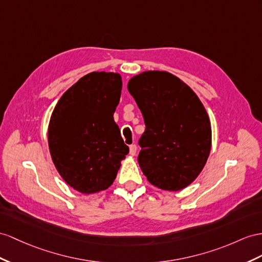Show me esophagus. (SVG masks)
Masks as SVG:
<instances>
[{"instance_id": "obj_1", "label": "esophagus", "mask_w": 262, "mask_h": 262, "mask_svg": "<svg viewBox=\"0 0 262 262\" xmlns=\"http://www.w3.org/2000/svg\"><path fill=\"white\" fill-rule=\"evenodd\" d=\"M136 152H137V147H136V145H130V146H129V154H130V155H132V156H135Z\"/></svg>"}]
</instances>
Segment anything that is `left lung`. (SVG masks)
<instances>
[{
    "instance_id": "left-lung-1",
    "label": "left lung",
    "mask_w": 262,
    "mask_h": 262,
    "mask_svg": "<svg viewBox=\"0 0 262 262\" xmlns=\"http://www.w3.org/2000/svg\"><path fill=\"white\" fill-rule=\"evenodd\" d=\"M130 95L143 114L140 169L159 189L177 191L195 180L211 149V126L203 103L182 79L146 71L129 79Z\"/></svg>"
}]
</instances>
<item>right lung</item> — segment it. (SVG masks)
I'll use <instances>...</instances> for the list:
<instances>
[{
  "instance_id": "obj_1",
  "label": "right lung",
  "mask_w": 262,
  "mask_h": 262,
  "mask_svg": "<svg viewBox=\"0 0 262 262\" xmlns=\"http://www.w3.org/2000/svg\"><path fill=\"white\" fill-rule=\"evenodd\" d=\"M122 86L118 73L92 72L63 94L52 113V160L65 183L82 193L108 188L129 151L113 117Z\"/></svg>"
}]
</instances>
